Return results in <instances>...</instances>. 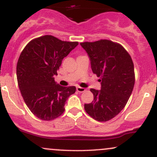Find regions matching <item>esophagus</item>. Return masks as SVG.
I'll return each instance as SVG.
<instances>
[{
    "instance_id": "1",
    "label": "esophagus",
    "mask_w": 157,
    "mask_h": 157,
    "mask_svg": "<svg viewBox=\"0 0 157 157\" xmlns=\"http://www.w3.org/2000/svg\"><path fill=\"white\" fill-rule=\"evenodd\" d=\"M77 91H78V92L80 93H82V92H84L85 91H86V89H84V88H82V87H77Z\"/></svg>"
}]
</instances>
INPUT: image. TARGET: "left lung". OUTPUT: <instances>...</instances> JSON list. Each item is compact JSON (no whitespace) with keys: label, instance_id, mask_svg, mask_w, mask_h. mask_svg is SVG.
<instances>
[{"label":"left lung","instance_id":"obj_1","mask_svg":"<svg viewBox=\"0 0 157 157\" xmlns=\"http://www.w3.org/2000/svg\"><path fill=\"white\" fill-rule=\"evenodd\" d=\"M89 55L94 74L100 77L101 89H91L94 100L85 104L95 120L106 122L124 109L134 86V67L130 55L121 45L109 40L81 43Z\"/></svg>","mask_w":157,"mask_h":157}]
</instances>
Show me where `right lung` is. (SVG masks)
Instances as JSON below:
<instances>
[{"mask_svg": "<svg viewBox=\"0 0 157 157\" xmlns=\"http://www.w3.org/2000/svg\"><path fill=\"white\" fill-rule=\"evenodd\" d=\"M78 42L62 41L52 35L32 40L23 48L17 64V83L25 103L37 117L49 121L60 117L75 86L57 84L55 76L63 59Z\"/></svg>", "mask_w": 157, "mask_h": 157, "instance_id": "obj_1", "label": "right lung"}]
</instances>
